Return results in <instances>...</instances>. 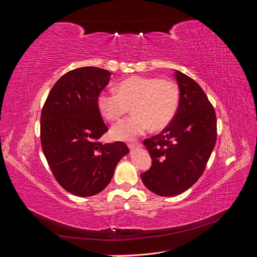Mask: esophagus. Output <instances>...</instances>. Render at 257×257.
Returning <instances> with one entry per match:
<instances>
[{"mask_svg": "<svg viewBox=\"0 0 257 257\" xmlns=\"http://www.w3.org/2000/svg\"><path fill=\"white\" fill-rule=\"evenodd\" d=\"M143 145L142 144H130L128 148L131 150H134V149H138V148H142Z\"/></svg>", "mask_w": 257, "mask_h": 257, "instance_id": "1", "label": "esophagus"}]
</instances>
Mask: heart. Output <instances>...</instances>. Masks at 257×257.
I'll list each match as a JSON object with an SVG mask.
<instances>
[{
	"label": "heart",
	"instance_id": "1",
	"mask_svg": "<svg viewBox=\"0 0 257 257\" xmlns=\"http://www.w3.org/2000/svg\"><path fill=\"white\" fill-rule=\"evenodd\" d=\"M180 100L175 81L157 77L133 76L122 80L115 91H103L96 98L97 109L108 121H115L130 110L134 114L116 123L111 136L116 141H134L148 130L160 131L173 121Z\"/></svg>",
	"mask_w": 257,
	"mask_h": 257
}]
</instances>
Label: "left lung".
<instances>
[{
    "instance_id": "left-lung-1",
    "label": "left lung",
    "mask_w": 257,
    "mask_h": 257,
    "mask_svg": "<svg viewBox=\"0 0 257 257\" xmlns=\"http://www.w3.org/2000/svg\"><path fill=\"white\" fill-rule=\"evenodd\" d=\"M180 102L172 123L145 139L152 166L141 175L147 189L160 196L183 193L203 175L216 142V116L199 84L176 71Z\"/></svg>"
}]
</instances>
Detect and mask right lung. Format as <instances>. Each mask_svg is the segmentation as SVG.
Here are the masks:
<instances>
[{
  "label": "right lung",
  "mask_w": 257,
  "mask_h": 257,
  "mask_svg": "<svg viewBox=\"0 0 257 257\" xmlns=\"http://www.w3.org/2000/svg\"><path fill=\"white\" fill-rule=\"evenodd\" d=\"M103 68L85 66L66 73L54 83L41 115V142L54 178L67 192L89 197L102 192L114 168L130 150L98 139L108 131L96 98L110 80Z\"/></svg>",
  "instance_id": "add662e5"
}]
</instances>
